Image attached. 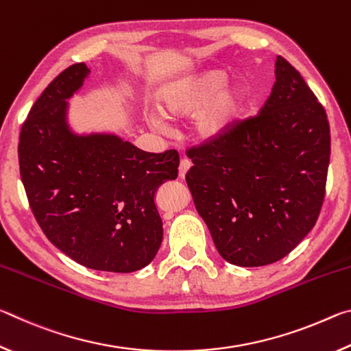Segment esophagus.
Segmentation results:
<instances>
[{"label": "esophagus", "instance_id": "esophagus-1", "mask_svg": "<svg viewBox=\"0 0 351 351\" xmlns=\"http://www.w3.org/2000/svg\"><path fill=\"white\" fill-rule=\"evenodd\" d=\"M190 167H192V162H190L189 159H186V158L181 159V162H180V176L181 178L186 176V173H187Z\"/></svg>", "mask_w": 351, "mask_h": 351}]
</instances>
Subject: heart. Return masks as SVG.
<instances>
[{
    "label": "heart",
    "instance_id": "heart-1",
    "mask_svg": "<svg viewBox=\"0 0 351 351\" xmlns=\"http://www.w3.org/2000/svg\"><path fill=\"white\" fill-rule=\"evenodd\" d=\"M226 80L223 69L180 80L161 93L159 105L165 114H189L198 109L193 119L195 136L215 141L229 132L246 104L245 88Z\"/></svg>",
    "mask_w": 351,
    "mask_h": 351
}]
</instances>
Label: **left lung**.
Here are the masks:
<instances>
[{
    "label": "left lung",
    "mask_w": 351,
    "mask_h": 351,
    "mask_svg": "<svg viewBox=\"0 0 351 351\" xmlns=\"http://www.w3.org/2000/svg\"><path fill=\"white\" fill-rule=\"evenodd\" d=\"M325 108L278 56L276 83L257 116L190 148L187 186L229 263L254 268L288 255L316 224L330 164Z\"/></svg>",
    "instance_id": "obj_1"
}]
</instances>
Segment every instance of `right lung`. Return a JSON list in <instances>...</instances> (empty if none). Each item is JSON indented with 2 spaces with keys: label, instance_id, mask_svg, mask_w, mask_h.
<instances>
[{
  "label": "right lung",
  "instance_id": "obj_1",
  "mask_svg": "<svg viewBox=\"0 0 351 351\" xmlns=\"http://www.w3.org/2000/svg\"><path fill=\"white\" fill-rule=\"evenodd\" d=\"M90 73L85 63L62 71L23 122L19 162L29 206L52 245L86 268L133 272L162 241L154 193L176 180V150L147 153L112 134L77 136L66 99Z\"/></svg>",
  "mask_w": 351,
  "mask_h": 351
}]
</instances>
